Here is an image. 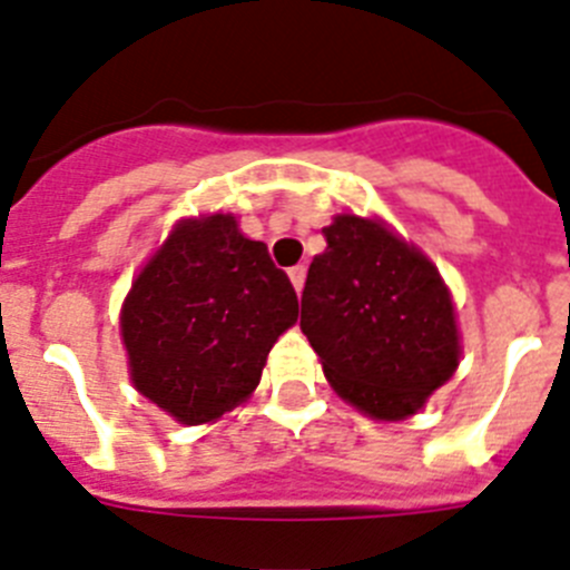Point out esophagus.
Instances as JSON below:
<instances>
[{
    "label": "esophagus",
    "instance_id": "esophagus-1",
    "mask_svg": "<svg viewBox=\"0 0 570 570\" xmlns=\"http://www.w3.org/2000/svg\"><path fill=\"white\" fill-rule=\"evenodd\" d=\"M289 281H292V286H295L297 295H301V289H304V281H306V269H304V266H292V269H289Z\"/></svg>",
    "mask_w": 570,
    "mask_h": 570
}]
</instances>
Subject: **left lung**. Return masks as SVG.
<instances>
[{"instance_id":"1","label":"left lung","mask_w":570,"mask_h":570,"mask_svg":"<svg viewBox=\"0 0 570 570\" xmlns=\"http://www.w3.org/2000/svg\"><path fill=\"white\" fill-rule=\"evenodd\" d=\"M301 295V330L337 394L374 420L417 414L460 363V332L438 266L377 218L323 227Z\"/></svg>"}]
</instances>
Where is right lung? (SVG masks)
I'll list each match as a JSON object with an SVG mask.
<instances>
[{
    "mask_svg": "<svg viewBox=\"0 0 570 570\" xmlns=\"http://www.w3.org/2000/svg\"><path fill=\"white\" fill-rule=\"evenodd\" d=\"M295 321L297 295L264 240L233 215L184 218L121 306L130 381L178 423H213L255 392Z\"/></svg>",
    "mask_w": 570,
    "mask_h": 570,
    "instance_id": "right-lung-1",
    "label": "right lung"
}]
</instances>
